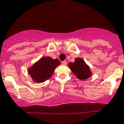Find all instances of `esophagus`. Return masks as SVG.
<instances>
[{"label":"esophagus","instance_id":"obj_1","mask_svg":"<svg viewBox=\"0 0 124 124\" xmlns=\"http://www.w3.org/2000/svg\"><path fill=\"white\" fill-rule=\"evenodd\" d=\"M62 63H63V65H66V64H67V61H62Z\"/></svg>","mask_w":124,"mask_h":124}]
</instances>
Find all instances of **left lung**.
Masks as SVG:
<instances>
[{"instance_id":"left-lung-1","label":"left lung","mask_w":124,"mask_h":124,"mask_svg":"<svg viewBox=\"0 0 124 124\" xmlns=\"http://www.w3.org/2000/svg\"><path fill=\"white\" fill-rule=\"evenodd\" d=\"M68 67L73 74L80 80H85L91 75L90 67L81 58H76L74 62H70Z\"/></svg>"}]
</instances>
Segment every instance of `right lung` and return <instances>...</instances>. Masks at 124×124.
I'll use <instances>...</instances> for the list:
<instances>
[{
  "instance_id": "add662e5",
  "label": "right lung",
  "mask_w": 124,
  "mask_h": 124,
  "mask_svg": "<svg viewBox=\"0 0 124 124\" xmlns=\"http://www.w3.org/2000/svg\"><path fill=\"white\" fill-rule=\"evenodd\" d=\"M60 64L61 62L57 59L42 57L28 68V72L36 82H44L53 75L55 68Z\"/></svg>"
}]
</instances>
